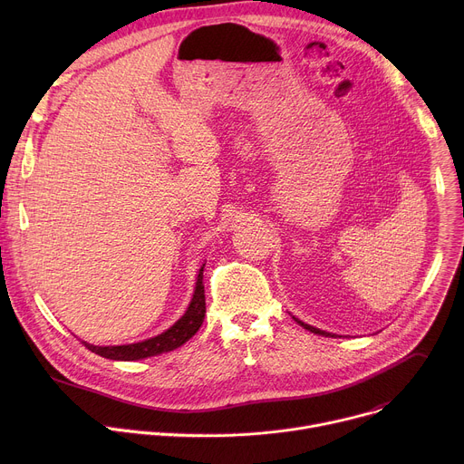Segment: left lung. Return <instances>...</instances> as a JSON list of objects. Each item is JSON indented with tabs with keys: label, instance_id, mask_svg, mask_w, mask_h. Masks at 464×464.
<instances>
[{
	"label": "left lung",
	"instance_id": "left-lung-1",
	"mask_svg": "<svg viewBox=\"0 0 464 464\" xmlns=\"http://www.w3.org/2000/svg\"><path fill=\"white\" fill-rule=\"evenodd\" d=\"M301 326H304L306 330H310V333H314V334H319V336H324V338H334L336 334H330V333H324V330H319V328H315V326H310V324H306V323H303V321H299L297 317H294Z\"/></svg>",
	"mask_w": 464,
	"mask_h": 464
}]
</instances>
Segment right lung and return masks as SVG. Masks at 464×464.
<instances>
[{
	"instance_id": "1",
	"label": "right lung",
	"mask_w": 464,
	"mask_h": 464,
	"mask_svg": "<svg viewBox=\"0 0 464 464\" xmlns=\"http://www.w3.org/2000/svg\"><path fill=\"white\" fill-rule=\"evenodd\" d=\"M206 266V264H204ZM204 266L198 272L196 277V288L190 299V304L187 312L170 326L165 333H161L156 338L140 342V343H128V345H108V347H99L82 342L92 353L108 358V360H122V362H134V360H143L150 356H158L169 351H174L181 347L185 342H188L196 333L198 328L202 326L204 317H206V290H204Z\"/></svg>"
}]
</instances>
